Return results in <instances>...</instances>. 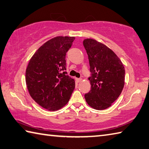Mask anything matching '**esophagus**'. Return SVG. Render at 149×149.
I'll return each instance as SVG.
<instances>
[{"instance_id":"34e87169","label":"esophagus","mask_w":149,"mask_h":149,"mask_svg":"<svg viewBox=\"0 0 149 149\" xmlns=\"http://www.w3.org/2000/svg\"><path fill=\"white\" fill-rule=\"evenodd\" d=\"M75 81H76L77 83H79L82 81V79H81V78H75Z\"/></svg>"}]
</instances>
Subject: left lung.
Returning a JSON list of instances; mask_svg holds the SVG:
<instances>
[{
  "instance_id": "left-lung-1",
  "label": "left lung",
  "mask_w": 149,
  "mask_h": 149,
  "mask_svg": "<svg viewBox=\"0 0 149 149\" xmlns=\"http://www.w3.org/2000/svg\"><path fill=\"white\" fill-rule=\"evenodd\" d=\"M83 45L90 64L91 91L85 100L94 109L103 110L120 96L124 85L125 70L117 55L106 45L93 39H85Z\"/></svg>"
}]
</instances>
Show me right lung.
<instances>
[{
	"label": "right lung",
	"mask_w": 149,
	"mask_h": 149,
	"mask_svg": "<svg viewBox=\"0 0 149 149\" xmlns=\"http://www.w3.org/2000/svg\"><path fill=\"white\" fill-rule=\"evenodd\" d=\"M74 37L57 36L42 45L29 61L26 84L31 96L49 111L64 107L75 88L74 79L67 75L66 55Z\"/></svg>",
	"instance_id": "obj_1"
}]
</instances>
